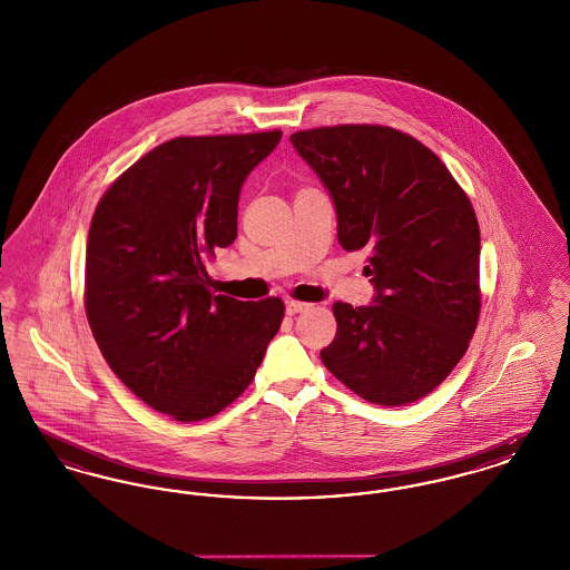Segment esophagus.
I'll list each match as a JSON object with an SVG mask.
<instances>
[{
    "mask_svg": "<svg viewBox=\"0 0 570 570\" xmlns=\"http://www.w3.org/2000/svg\"><path fill=\"white\" fill-rule=\"evenodd\" d=\"M305 309H309V305H307V303H301V301H286V314H288V316H295V314H301V312H305Z\"/></svg>",
    "mask_w": 570,
    "mask_h": 570,
    "instance_id": "1",
    "label": "esophagus"
}]
</instances>
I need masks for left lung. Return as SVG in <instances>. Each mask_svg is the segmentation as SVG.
Wrapping results in <instances>:
<instances>
[{
  "instance_id": "1",
  "label": "left lung",
  "mask_w": 570,
  "mask_h": 570,
  "mask_svg": "<svg viewBox=\"0 0 570 570\" xmlns=\"http://www.w3.org/2000/svg\"><path fill=\"white\" fill-rule=\"evenodd\" d=\"M291 142L331 196L340 245L370 252L376 291L361 307L333 303L326 370L380 406L425 397L458 365L481 312L468 196L434 151L393 128H316Z\"/></svg>"
}]
</instances>
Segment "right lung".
Wrapping results in <instances>:
<instances>
[{"label": "right lung", "mask_w": 570, "mask_h": 570, "mask_svg": "<svg viewBox=\"0 0 570 570\" xmlns=\"http://www.w3.org/2000/svg\"><path fill=\"white\" fill-rule=\"evenodd\" d=\"M279 138L275 130L166 140L110 186L91 219V333L117 379L177 421L233 404L282 325L279 298L214 295L205 269L216 247L237 239L242 186Z\"/></svg>", "instance_id": "obj_1"}]
</instances>
